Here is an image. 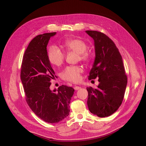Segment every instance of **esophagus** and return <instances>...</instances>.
Masks as SVG:
<instances>
[{"label":"esophagus","mask_w":146,"mask_h":146,"mask_svg":"<svg viewBox=\"0 0 146 146\" xmlns=\"http://www.w3.org/2000/svg\"><path fill=\"white\" fill-rule=\"evenodd\" d=\"M74 88L75 90H79V89H80L81 88H80V86H78L76 85V86H74Z\"/></svg>","instance_id":"esophagus-1"}]
</instances>
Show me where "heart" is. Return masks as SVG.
Masks as SVG:
<instances>
[{"mask_svg":"<svg viewBox=\"0 0 146 146\" xmlns=\"http://www.w3.org/2000/svg\"><path fill=\"white\" fill-rule=\"evenodd\" d=\"M63 47L67 52H74L78 54V60L84 63L90 62L91 60V53L87 50L86 42L79 38H71L66 40ZM47 58L50 64L60 66L65 59L64 53L55 46H51L48 48ZM83 69L79 66H71L66 67L61 73V77L64 80L77 83L80 80Z\"/></svg>","mask_w":146,"mask_h":146,"instance_id":"1","label":"heart"}]
</instances>
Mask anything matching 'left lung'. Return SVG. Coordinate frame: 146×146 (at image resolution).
<instances>
[{"label":"left lung","instance_id":"obj_1","mask_svg":"<svg viewBox=\"0 0 146 146\" xmlns=\"http://www.w3.org/2000/svg\"><path fill=\"white\" fill-rule=\"evenodd\" d=\"M86 33L93 38L95 60L89 80L99 78L96 89L88 87L87 104L90 111L100 117L111 115L120 107L124 97L127 77L120 52L105 34L94 30Z\"/></svg>","mask_w":146,"mask_h":146}]
</instances>
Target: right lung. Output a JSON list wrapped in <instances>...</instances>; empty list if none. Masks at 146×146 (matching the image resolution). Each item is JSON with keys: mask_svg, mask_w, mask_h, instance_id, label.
I'll return each instance as SVG.
<instances>
[{"mask_svg": "<svg viewBox=\"0 0 146 146\" xmlns=\"http://www.w3.org/2000/svg\"><path fill=\"white\" fill-rule=\"evenodd\" d=\"M56 32L39 35L30 41L22 61L21 79L26 102L37 116L48 123L63 121L69 114L74 94L72 87L61 85L50 90L55 72L47 58V46Z\"/></svg>", "mask_w": 146, "mask_h": 146, "instance_id": "add662e5", "label": "right lung"}]
</instances>
